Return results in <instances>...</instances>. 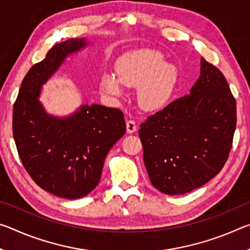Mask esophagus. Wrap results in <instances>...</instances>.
I'll use <instances>...</instances> for the list:
<instances>
[{
	"label": "esophagus",
	"mask_w": 250,
	"mask_h": 250,
	"mask_svg": "<svg viewBox=\"0 0 250 250\" xmlns=\"http://www.w3.org/2000/svg\"><path fill=\"white\" fill-rule=\"evenodd\" d=\"M137 131V125L133 120H128L126 121V132L128 133H133Z\"/></svg>",
	"instance_id": "esophagus-1"
}]
</instances>
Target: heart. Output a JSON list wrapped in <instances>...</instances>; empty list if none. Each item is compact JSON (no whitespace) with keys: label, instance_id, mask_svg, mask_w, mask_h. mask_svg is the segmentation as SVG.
<instances>
[{"label":"heart","instance_id":"1","mask_svg":"<svg viewBox=\"0 0 250 250\" xmlns=\"http://www.w3.org/2000/svg\"><path fill=\"white\" fill-rule=\"evenodd\" d=\"M116 75L101 76L100 86L104 92L113 97L124 95L122 86L137 88V100L146 111L162 109L175 90L179 73L176 67L166 62L161 53L140 49L128 53L116 62Z\"/></svg>","mask_w":250,"mask_h":250}]
</instances>
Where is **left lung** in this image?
I'll return each mask as SVG.
<instances>
[{"label":"left lung","mask_w":250,"mask_h":250,"mask_svg":"<svg viewBox=\"0 0 250 250\" xmlns=\"http://www.w3.org/2000/svg\"><path fill=\"white\" fill-rule=\"evenodd\" d=\"M236 100L217 67L201 59L189 95L140 125L143 161L152 185L167 195L191 192L226 163L236 129Z\"/></svg>","instance_id":"left-lung-1"}]
</instances>
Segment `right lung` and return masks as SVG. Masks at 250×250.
<instances>
[{
  "mask_svg": "<svg viewBox=\"0 0 250 250\" xmlns=\"http://www.w3.org/2000/svg\"><path fill=\"white\" fill-rule=\"evenodd\" d=\"M86 39L54 45L25 76L13 107V137L20 159L35 183L54 195L76 200L98 185L104 159L125 133L121 110L84 104L68 117L50 116L40 101L43 84Z\"/></svg>",
  "mask_w": 250,
  "mask_h": 250,
  "instance_id": "add662e5",
  "label": "right lung"
}]
</instances>
